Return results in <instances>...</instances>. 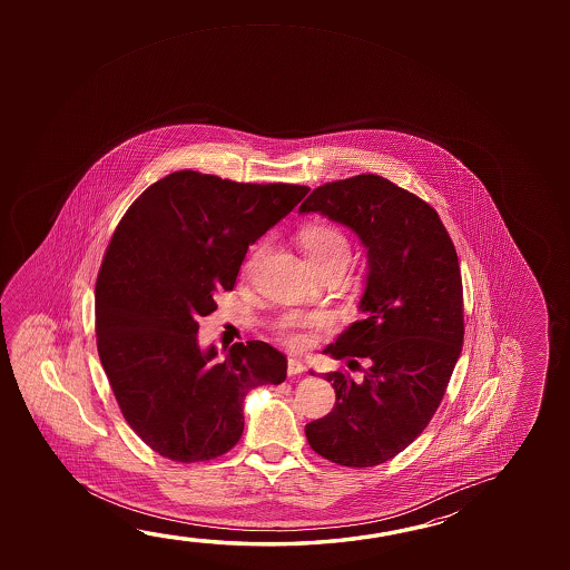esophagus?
<instances>
[{
  "label": "esophagus",
  "instance_id": "obj_1",
  "mask_svg": "<svg viewBox=\"0 0 570 570\" xmlns=\"http://www.w3.org/2000/svg\"><path fill=\"white\" fill-rule=\"evenodd\" d=\"M306 367H304V364L299 362V360H296V357H288V375H298L304 372Z\"/></svg>",
  "mask_w": 570,
  "mask_h": 570
}]
</instances>
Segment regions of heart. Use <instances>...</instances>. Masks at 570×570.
Listing matches in <instances>:
<instances>
[{
	"instance_id": "1",
	"label": "heart",
	"mask_w": 570,
	"mask_h": 570,
	"mask_svg": "<svg viewBox=\"0 0 570 570\" xmlns=\"http://www.w3.org/2000/svg\"><path fill=\"white\" fill-rule=\"evenodd\" d=\"M299 243L312 266L327 264V262L347 264L350 261V243L344 233H340L334 226H306L299 233ZM261 250L262 246H258L248 258L246 266H250L258 258ZM330 326H332V320L322 312H288L276 322V334L292 350H306L314 344L316 336L327 332Z\"/></svg>"
}]
</instances>
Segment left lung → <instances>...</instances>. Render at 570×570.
<instances>
[{
  "label": "left lung",
  "instance_id": "obj_1",
  "mask_svg": "<svg viewBox=\"0 0 570 570\" xmlns=\"http://www.w3.org/2000/svg\"><path fill=\"white\" fill-rule=\"evenodd\" d=\"M299 213L352 228L367 248L364 317L326 354L367 357L364 382L330 372L336 405L306 425L309 448L344 466H374L420 438L445 395L463 345L458 253L435 208L377 175L314 188Z\"/></svg>",
  "mask_w": 570,
  "mask_h": 570
}]
</instances>
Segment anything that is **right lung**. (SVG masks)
Here are the masks:
<instances>
[{"label":"right lung","instance_id":"1","mask_svg":"<svg viewBox=\"0 0 570 570\" xmlns=\"http://www.w3.org/2000/svg\"><path fill=\"white\" fill-rule=\"evenodd\" d=\"M308 187L177 170L150 185L112 233L95 284L97 352L122 417L153 451L210 461L243 435L246 393L286 380L266 342L200 350L198 320L234 288L244 256Z\"/></svg>","mask_w":570,"mask_h":570}]
</instances>
